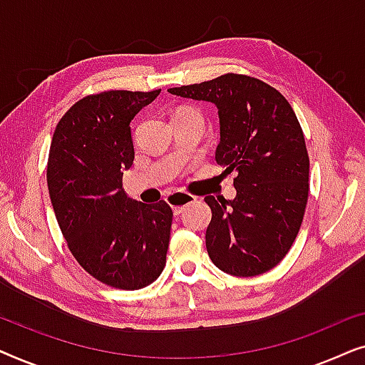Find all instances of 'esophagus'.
Masks as SVG:
<instances>
[{
    "instance_id": "obj_1",
    "label": "esophagus",
    "mask_w": 365,
    "mask_h": 365,
    "mask_svg": "<svg viewBox=\"0 0 365 365\" xmlns=\"http://www.w3.org/2000/svg\"><path fill=\"white\" fill-rule=\"evenodd\" d=\"M196 201V196H192V194H187V192H173L168 196V202L171 204L174 214H181L184 209H186L189 204H192Z\"/></svg>"
}]
</instances>
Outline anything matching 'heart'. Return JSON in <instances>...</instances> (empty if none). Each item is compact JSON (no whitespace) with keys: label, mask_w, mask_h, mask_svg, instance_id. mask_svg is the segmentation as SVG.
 <instances>
[{"label":"heart","mask_w":365,"mask_h":365,"mask_svg":"<svg viewBox=\"0 0 365 365\" xmlns=\"http://www.w3.org/2000/svg\"><path fill=\"white\" fill-rule=\"evenodd\" d=\"M187 111H196V109H192V108H181V109H178V111L174 113V114H179V113H187Z\"/></svg>","instance_id":"obj_1"}]
</instances>
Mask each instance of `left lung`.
I'll list each match as a JSON object with an SVG mask.
<instances>
[{"label": "left lung", "mask_w": 365, "mask_h": 365, "mask_svg": "<svg viewBox=\"0 0 365 365\" xmlns=\"http://www.w3.org/2000/svg\"><path fill=\"white\" fill-rule=\"evenodd\" d=\"M168 91L219 109L216 161L234 173L237 196L204 197L209 257L237 277L271 271L296 241L309 197V154L292 106L276 88L236 73Z\"/></svg>", "instance_id": "obj_1"}]
</instances>
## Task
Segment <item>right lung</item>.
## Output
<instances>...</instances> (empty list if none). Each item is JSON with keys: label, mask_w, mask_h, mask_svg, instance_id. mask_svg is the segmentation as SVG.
<instances>
[{"label": "right lung", "mask_w": 365, "mask_h": 365, "mask_svg": "<svg viewBox=\"0 0 365 365\" xmlns=\"http://www.w3.org/2000/svg\"><path fill=\"white\" fill-rule=\"evenodd\" d=\"M156 91H103L74 103L54 129L48 191L69 251L89 276L136 291L161 276L171 236L166 201L134 202L123 191L133 166L129 123Z\"/></svg>", "instance_id": "add662e5"}]
</instances>
